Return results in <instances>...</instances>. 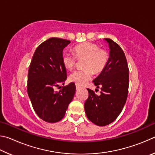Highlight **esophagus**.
I'll list each match as a JSON object with an SVG mask.
<instances>
[{
  "instance_id": "obj_1",
  "label": "esophagus",
  "mask_w": 155,
  "mask_h": 155,
  "mask_svg": "<svg viewBox=\"0 0 155 155\" xmlns=\"http://www.w3.org/2000/svg\"><path fill=\"white\" fill-rule=\"evenodd\" d=\"M80 88H81V87H80L79 85H76V89H77V90H79Z\"/></svg>"
}]
</instances>
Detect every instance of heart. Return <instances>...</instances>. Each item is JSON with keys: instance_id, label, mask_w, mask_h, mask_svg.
<instances>
[{"instance_id": "heart-1", "label": "heart", "mask_w": 155, "mask_h": 155, "mask_svg": "<svg viewBox=\"0 0 155 155\" xmlns=\"http://www.w3.org/2000/svg\"><path fill=\"white\" fill-rule=\"evenodd\" d=\"M74 54L65 52L62 54L63 65L66 69L71 70L75 66L77 59H85L83 70H76L69 77V81L78 85H84L93 77L94 72L100 73L105 68L109 60L107 52L100 49L97 44L84 42L74 48Z\"/></svg>"}]
</instances>
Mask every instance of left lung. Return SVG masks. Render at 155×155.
<instances>
[{
  "label": "left lung",
  "instance_id": "8db88e82",
  "mask_svg": "<svg viewBox=\"0 0 155 155\" xmlns=\"http://www.w3.org/2000/svg\"><path fill=\"white\" fill-rule=\"evenodd\" d=\"M109 47V57L104 69L93 81L101 95L87 88L89 97L84 107L87 118L96 125L111 124L118 117L127 101L129 73L124 51L111 39L104 38Z\"/></svg>",
  "mask_w": 155,
  "mask_h": 155
}]
</instances>
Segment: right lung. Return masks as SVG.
<instances>
[{
    "label": "right lung",
    "mask_w": 155,
    "mask_h": 155,
    "mask_svg": "<svg viewBox=\"0 0 155 155\" xmlns=\"http://www.w3.org/2000/svg\"><path fill=\"white\" fill-rule=\"evenodd\" d=\"M70 43V40L57 38L44 41L34 52L28 69V97L37 115L46 122L60 121L75 94L74 83L64 85L59 92L54 90L61 84L64 85L67 78L62 54Z\"/></svg>",
    "instance_id": "1"
}]
</instances>
